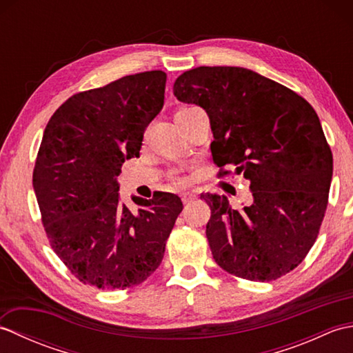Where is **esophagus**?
<instances>
[{
	"label": "esophagus",
	"mask_w": 353,
	"mask_h": 353,
	"mask_svg": "<svg viewBox=\"0 0 353 353\" xmlns=\"http://www.w3.org/2000/svg\"><path fill=\"white\" fill-rule=\"evenodd\" d=\"M196 199V196H194V194H191V192H183L182 194V201H183V205H188V203H191V201Z\"/></svg>",
	"instance_id": "esophagus-1"
}]
</instances>
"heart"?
<instances>
[{
  "instance_id": "b5f03b06",
  "label": "heart",
  "mask_w": 353,
  "mask_h": 353,
  "mask_svg": "<svg viewBox=\"0 0 353 353\" xmlns=\"http://www.w3.org/2000/svg\"><path fill=\"white\" fill-rule=\"evenodd\" d=\"M192 109H196V108H182L181 110L177 112V114H185V112H190V110H192ZM174 181H176L177 183H185V179H183L182 176H174Z\"/></svg>"
}]
</instances>
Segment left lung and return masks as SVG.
Instances as JSON below:
<instances>
[{
	"instance_id": "8db88e82",
	"label": "left lung",
	"mask_w": 353,
	"mask_h": 353,
	"mask_svg": "<svg viewBox=\"0 0 353 353\" xmlns=\"http://www.w3.org/2000/svg\"><path fill=\"white\" fill-rule=\"evenodd\" d=\"M211 121L219 176L250 182L252 205L201 194L216 264L249 281H276L305 259L319 235L332 181V153L311 104L287 86L239 66H199L172 86Z\"/></svg>"
}]
</instances>
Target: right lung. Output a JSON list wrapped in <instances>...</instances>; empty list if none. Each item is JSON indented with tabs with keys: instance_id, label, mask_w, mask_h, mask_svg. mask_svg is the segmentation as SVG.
I'll return each mask as SVG.
<instances>
[{
	"instance_id": "1",
	"label": "right lung",
	"mask_w": 353,
	"mask_h": 353,
	"mask_svg": "<svg viewBox=\"0 0 353 353\" xmlns=\"http://www.w3.org/2000/svg\"><path fill=\"white\" fill-rule=\"evenodd\" d=\"M167 74L145 71L70 97L45 127L33 188L52 250L80 282L124 290L161 265L182 200L171 192L119 201L118 176L139 156L163 106Z\"/></svg>"
}]
</instances>
